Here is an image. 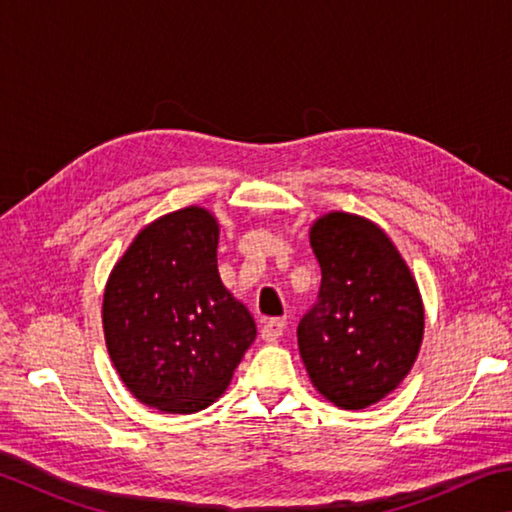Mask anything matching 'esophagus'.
<instances>
[{
	"label": "esophagus",
	"instance_id": "obj_1",
	"mask_svg": "<svg viewBox=\"0 0 512 512\" xmlns=\"http://www.w3.org/2000/svg\"><path fill=\"white\" fill-rule=\"evenodd\" d=\"M284 327H287V320L284 318H268L262 327V339L266 343H275L284 334Z\"/></svg>",
	"mask_w": 512,
	"mask_h": 512
}]
</instances>
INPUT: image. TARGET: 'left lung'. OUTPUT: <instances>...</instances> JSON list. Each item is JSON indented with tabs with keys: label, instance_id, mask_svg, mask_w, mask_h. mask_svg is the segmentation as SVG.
<instances>
[{
	"label": "left lung",
	"instance_id": "obj_1",
	"mask_svg": "<svg viewBox=\"0 0 512 512\" xmlns=\"http://www.w3.org/2000/svg\"><path fill=\"white\" fill-rule=\"evenodd\" d=\"M309 241L323 280L298 325L300 357L320 395L341 409H366L393 393L418 357V284L386 232L363 216H320Z\"/></svg>",
	"mask_w": 512,
	"mask_h": 512
}]
</instances>
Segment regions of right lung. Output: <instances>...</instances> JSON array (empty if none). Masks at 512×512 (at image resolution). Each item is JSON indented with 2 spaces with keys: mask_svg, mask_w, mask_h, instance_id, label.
<instances>
[{
  "mask_svg": "<svg viewBox=\"0 0 512 512\" xmlns=\"http://www.w3.org/2000/svg\"><path fill=\"white\" fill-rule=\"evenodd\" d=\"M219 223L183 207L146 225L103 293V334L115 370L137 400L196 413L228 388L257 327L216 268Z\"/></svg>",
  "mask_w": 512,
  "mask_h": 512,
  "instance_id": "obj_1",
  "label": "right lung"
}]
</instances>
